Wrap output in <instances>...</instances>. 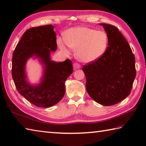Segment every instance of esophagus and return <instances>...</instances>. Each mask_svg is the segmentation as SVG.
Masks as SVG:
<instances>
[{
    "label": "esophagus",
    "mask_w": 146,
    "mask_h": 146,
    "mask_svg": "<svg viewBox=\"0 0 146 146\" xmlns=\"http://www.w3.org/2000/svg\"><path fill=\"white\" fill-rule=\"evenodd\" d=\"M80 65L78 64V63H77V62H75L73 64V68H74V70H77V69H79V68H80Z\"/></svg>",
    "instance_id": "esophagus-1"
}]
</instances>
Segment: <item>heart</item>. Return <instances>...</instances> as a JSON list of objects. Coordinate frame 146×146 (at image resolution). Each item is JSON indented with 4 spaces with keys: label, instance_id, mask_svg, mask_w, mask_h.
<instances>
[{
    "label": "heart",
    "instance_id": "heart-1",
    "mask_svg": "<svg viewBox=\"0 0 146 146\" xmlns=\"http://www.w3.org/2000/svg\"><path fill=\"white\" fill-rule=\"evenodd\" d=\"M108 36L104 31L87 27H76L68 29L64 39H57V44L66 51V44L76 51V57L82 62H92L102 57L108 45Z\"/></svg>",
    "mask_w": 146,
    "mask_h": 146
}]
</instances>
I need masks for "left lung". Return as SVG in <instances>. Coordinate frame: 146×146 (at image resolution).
<instances>
[{"label":"left lung","instance_id":"1","mask_svg":"<svg viewBox=\"0 0 146 146\" xmlns=\"http://www.w3.org/2000/svg\"><path fill=\"white\" fill-rule=\"evenodd\" d=\"M108 34V46L102 57L82 70L86 90L95 102L104 106L118 103L130 94L136 76L135 59L123 34L115 26L100 23Z\"/></svg>","mask_w":146,"mask_h":146}]
</instances>
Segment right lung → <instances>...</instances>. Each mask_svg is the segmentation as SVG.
<instances>
[{
  "label": "right lung",
  "mask_w": 146,
  "mask_h": 146,
  "mask_svg": "<svg viewBox=\"0 0 146 146\" xmlns=\"http://www.w3.org/2000/svg\"><path fill=\"white\" fill-rule=\"evenodd\" d=\"M52 25L28 29L13 53L12 77L18 92L38 107L48 108L60 102L65 94V82L73 72L70 59L57 62L50 59V53L57 50L56 33ZM35 57L44 66V74L39 84L28 82L25 66Z\"/></svg>",
  "instance_id": "right-lung-1"
}]
</instances>
